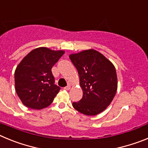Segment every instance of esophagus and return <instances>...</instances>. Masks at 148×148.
<instances>
[{
    "label": "esophagus",
    "mask_w": 148,
    "mask_h": 148,
    "mask_svg": "<svg viewBox=\"0 0 148 148\" xmlns=\"http://www.w3.org/2000/svg\"><path fill=\"white\" fill-rule=\"evenodd\" d=\"M64 90H70V84H68L67 86H66V87H64Z\"/></svg>",
    "instance_id": "34e87169"
}]
</instances>
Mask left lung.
<instances>
[{
	"instance_id": "8db88e82",
	"label": "left lung",
	"mask_w": 148,
	"mask_h": 148,
	"mask_svg": "<svg viewBox=\"0 0 148 148\" xmlns=\"http://www.w3.org/2000/svg\"><path fill=\"white\" fill-rule=\"evenodd\" d=\"M78 70L83 96L73 106L87 116L101 113L110 105L117 90L115 66L109 60L94 49L70 56Z\"/></svg>"
}]
</instances>
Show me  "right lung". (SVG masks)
Listing matches in <instances>:
<instances>
[{
	"label": "right lung",
	"instance_id": "add662e5",
	"mask_svg": "<svg viewBox=\"0 0 148 148\" xmlns=\"http://www.w3.org/2000/svg\"><path fill=\"white\" fill-rule=\"evenodd\" d=\"M64 52L39 47L31 51L17 66L15 90L27 108L40 110L50 105L61 90L55 84L52 67Z\"/></svg>",
	"mask_w": 148,
	"mask_h": 148
}]
</instances>
